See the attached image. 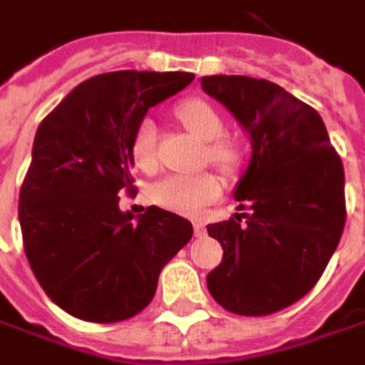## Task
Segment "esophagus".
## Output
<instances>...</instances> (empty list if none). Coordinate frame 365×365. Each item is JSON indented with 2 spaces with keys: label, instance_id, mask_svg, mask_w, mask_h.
Returning a JSON list of instances; mask_svg holds the SVG:
<instances>
[{
  "label": "esophagus",
  "instance_id": "esophagus-1",
  "mask_svg": "<svg viewBox=\"0 0 365 365\" xmlns=\"http://www.w3.org/2000/svg\"><path fill=\"white\" fill-rule=\"evenodd\" d=\"M194 235H196V237H204V235H206V227H204V223H200V221L194 223Z\"/></svg>",
  "mask_w": 365,
  "mask_h": 365
}]
</instances>
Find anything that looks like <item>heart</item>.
Instances as JSON below:
<instances>
[{
    "instance_id": "heart-1",
    "label": "heart",
    "mask_w": 365,
    "mask_h": 365,
    "mask_svg": "<svg viewBox=\"0 0 365 365\" xmlns=\"http://www.w3.org/2000/svg\"><path fill=\"white\" fill-rule=\"evenodd\" d=\"M178 118L182 123L202 142H206V155L208 161L225 171H231L240 163L237 146L227 140L225 121L219 115V111L202 98H190L183 101L178 107ZM132 159L140 169L150 171L157 165V128L153 119H140L132 142H130ZM223 192V185L219 178L212 173H198V175H167L161 182H157L150 190L153 202L159 204L167 210H175L182 215H198L204 206L215 202Z\"/></svg>"
}]
</instances>
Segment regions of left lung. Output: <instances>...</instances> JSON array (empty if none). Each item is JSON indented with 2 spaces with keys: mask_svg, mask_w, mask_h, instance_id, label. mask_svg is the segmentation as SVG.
<instances>
[{
  "mask_svg": "<svg viewBox=\"0 0 365 365\" xmlns=\"http://www.w3.org/2000/svg\"><path fill=\"white\" fill-rule=\"evenodd\" d=\"M200 84L252 140L233 194L247 212L206 225L223 247L206 285L225 310L267 316L302 299L339 246L347 215L343 163L318 111L279 84L221 74Z\"/></svg>",
  "mask_w": 365,
  "mask_h": 365,
  "instance_id": "obj_1",
  "label": "left lung"
}]
</instances>
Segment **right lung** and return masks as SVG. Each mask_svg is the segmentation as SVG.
Wrapping results in <instances>:
<instances>
[{"mask_svg": "<svg viewBox=\"0 0 365 365\" xmlns=\"http://www.w3.org/2000/svg\"><path fill=\"white\" fill-rule=\"evenodd\" d=\"M190 72L121 70L78 84L41 121L20 187L18 219L36 281L61 310L121 322L153 299L163 267L192 240V223L148 206L134 219L132 134L146 111L180 93Z\"/></svg>", "mask_w": 365, "mask_h": 365, "instance_id": "add662e5", "label": "right lung"}]
</instances>
